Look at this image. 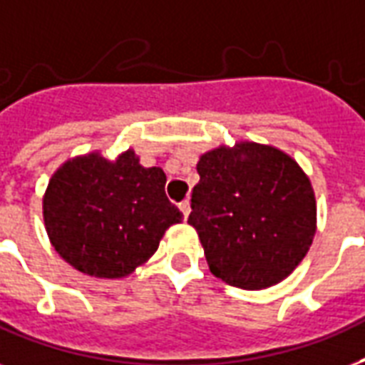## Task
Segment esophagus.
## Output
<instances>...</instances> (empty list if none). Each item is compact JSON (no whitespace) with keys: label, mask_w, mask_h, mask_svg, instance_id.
Here are the masks:
<instances>
[{"label":"esophagus","mask_w":365,"mask_h":365,"mask_svg":"<svg viewBox=\"0 0 365 365\" xmlns=\"http://www.w3.org/2000/svg\"><path fill=\"white\" fill-rule=\"evenodd\" d=\"M180 210H182L183 218H187V216H189V212H191V202H189L187 199H185V201H182V202H180Z\"/></svg>","instance_id":"obj_1"}]
</instances>
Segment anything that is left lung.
Wrapping results in <instances>:
<instances>
[{
    "mask_svg": "<svg viewBox=\"0 0 365 365\" xmlns=\"http://www.w3.org/2000/svg\"><path fill=\"white\" fill-rule=\"evenodd\" d=\"M189 224L208 268L233 287L260 291L283 282L316 233L312 183L287 153L255 141L201 155Z\"/></svg>",
    "mask_w": 365,
    "mask_h": 365,
    "instance_id": "8db88e82",
    "label": "left lung"
}]
</instances>
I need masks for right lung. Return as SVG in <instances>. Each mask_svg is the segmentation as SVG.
I'll return each mask as SVG.
<instances>
[{
	"label": "right lung",
	"instance_id": "obj_1",
	"mask_svg": "<svg viewBox=\"0 0 365 365\" xmlns=\"http://www.w3.org/2000/svg\"><path fill=\"white\" fill-rule=\"evenodd\" d=\"M163 168H145L132 149L68 158L47 183L43 224L63 260L91 277L118 279L157 252L183 214L164 193Z\"/></svg>",
	"mask_w": 365,
	"mask_h": 365
}]
</instances>
